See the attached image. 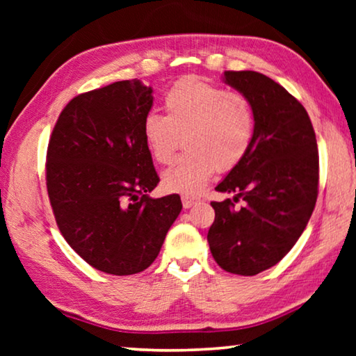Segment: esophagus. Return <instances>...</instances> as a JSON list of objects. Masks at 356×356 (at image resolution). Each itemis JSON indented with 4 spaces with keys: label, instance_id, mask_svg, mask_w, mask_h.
<instances>
[{
    "label": "esophagus",
    "instance_id": "obj_1",
    "mask_svg": "<svg viewBox=\"0 0 356 356\" xmlns=\"http://www.w3.org/2000/svg\"><path fill=\"white\" fill-rule=\"evenodd\" d=\"M197 201H200V200H197V197H195V196H190V195H184V196H182L184 209H190V207H193Z\"/></svg>",
    "mask_w": 356,
    "mask_h": 356
}]
</instances>
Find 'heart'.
<instances>
[{
  "mask_svg": "<svg viewBox=\"0 0 356 356\" xmlns=\"http://www.w3.org/2000/svg\"><path fill=\"white\" fill-rule=\"evenodd\" d=\"M163 114L143 120V140L160 165L172 161L185 141L188 149L168 168L161 184L171 193L196 195L213 172L237 166L254 136V113L242 92L225 91L200 78L177 81L165 94Z\"/></svg>",
  "mask_w": 356,
  "mask_h": 356,
  "instance_id": "b5f03b06",
  "label": "heart"
}]
</instances>
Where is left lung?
I'll list each match as a JSON object with an SVG mask.
<instances>
[{"label": "left lung", "instance_id": "1", "mask_svg": "<svg viewBox=\"0 0 356 356\" xmlns=\"http://www.w3.org/2000/svg\"><path fill=\"white\" fill-rule=\"evenodd\" d=\"M222 80L250 100L254 136L215 186L234 200L210 202L215 221L207 242L222 270L254 276L278 264L308 225L317 201V141L303 105L272 78L229 70ZM238 199L245 201L240 209L233 204Z\"/></svg>", "mask_w": 356, "mask_h": 356}]
</instances>
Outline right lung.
I'll return each instance as SVG.
<instances>
[{
	"label": "right lung",
	"mask_w": 356,
	"mask_h": 356,
	"mask_svg": "<svg viewBox=\"0 0 356 356\" xmlns=\"http://www.w3.org/2000/svg\"><path fill=\"white\" fill-rule=\"evenodd\" d=\"M152 104V88L140 80L80 94L48 143L47 190L59 231L110 275L146 270L182 210L179 195H147L160 182L141 131Z\"/></svg>",
	"instance_id": "right-lung-1"
}]
</instances>
